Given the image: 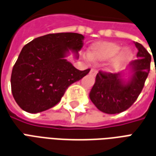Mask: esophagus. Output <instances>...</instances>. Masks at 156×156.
I'll use <instances>...</instances> for the list:
<instances>
[{"instance_id":"1","label":"esophagus","mask_w":156,"mask_h":156,"mask_svg":"<svg viewBox=\"0 0 156 156\" xmlns=\"http://www.w3.org/2000/svg\"><path fill=\"white\" fill-rule=\"evenodd\" d=\"M97 73H98V70L97 69H94V68H92L91 70H90V74L92 75V76H95V75L97 74Z\"/></svg>"}]
</instances>
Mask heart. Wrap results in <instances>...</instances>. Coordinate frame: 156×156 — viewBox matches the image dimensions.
<instances>
[{
	"instance_id": "b5f03b06",
	"label": "heart",
	"mask_w": 156,
	"mask_h": 156,
	"mask_svg": "<svg viewBox=\"0 0 156 156\" xmlns=\"http://www.w3.org/2000/svg\"><path fill=\"white\" fill-rule=\"evenodd\" d=\"M119 53L112 65L118 67L125 61L130 59L132 52L127 48L121 49L119 44L110 41H98L92 45L89 48V57L93 61H105L115 57Z\"/></svg>"
}]
</instances>
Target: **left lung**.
I'll return each mask as SVG.
<instances>
[{"mask_svg": "<svg viewBox=\"0 0 156 156\" xmlns=\"http://www.w3.org/2000/svg\"><path fill=\"white\" fill-rule=\"evenodd\" d=\"M137 59L129 63L133 74L129 80L122 78V73H111L99 71L96 76L89 98L100 111L115 115L130 107L140 94L151 69V56L139 42Z\"/></svg>", "mask_w": 156, "mask_h": 156, "instance_id": "obj_1", "label": "left lung"}]
</instances>
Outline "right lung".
<instances>
[{
	"label": "right lung",
	"instance_id": "right-lung-1",
	"mask_svg": "<svg viewBox=\"0 0 156 156\" xmlns=\"http://www.w3.org/2000/svg\"><path fill=\"white\" fill-rule=\"evenodd\" d=\"M84 37L74 32L51 33L25 45L13 67L12 95L23 110L32 114L52 108L66 89L90 71L75 68L66 57L71 50L78 58Z\"/></svg>",
	"mask_w": 156,
	"mask_h": 156
}]
</instances>
